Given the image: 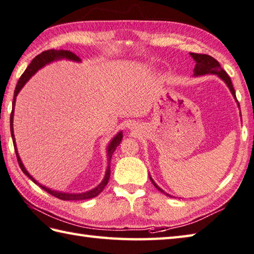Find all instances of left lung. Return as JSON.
<instances>
[{"mask_svg":"<svg viewBox=\"0 0 254 254\" xmlns=\"http://www.w3.org/2000/svg\"><path fill=\"white\" fill-rule=\"evenodd\" d=\"M190 55L195 62V66H194V69H193V76H202V75H208V74H213V75H217L218 77L221 78L224 83L227 84V86L230 89V92L232 94V96L236 99V102L238 104V107L240 108V105H239L238 100H237V96H236V92H234V88H233V85L231 82V78L230 76H229L226 71H224L221 66H220L219 62L217 60H214L213 57H211L210 55H205V54H195V53H190ZM149 178L151 180L152 185H154L156 188L160 191V192L165 193L166 195H168V197H172L169 193H166L164 190L159 187L157 186V184L154 181V179L151 178L150 175H149Z\"/></svg>","mask_w":254,"mask_h":254,"instance_id":"1","label":"left lung"}]
</instances>
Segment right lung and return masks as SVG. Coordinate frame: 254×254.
Returning a JSON list of instances; mask_svg holds the SVG:
<instances>
[{"instance_id":"right-lung-1","label":"right lung","mask_w":254,"mask_h":254,"mask_svg":"<svg viewBox=\"0 0 254 254\" xmlns=\"http://www.w3.org/2000/svg\"><path fill=\"white\" fill-rule=\"evenodd\" d=\"M60 60H68V61H73V62H80V59L75 55L74 53H71L69 51H64V50H49L41 53L38 54L36 57L33 59V61L31 62V64L27 66V68L25 69V71L22 74V76L18 79V82L16 84L15 90H14V99H13V107H12V113H11V118H9V125H11V135H12V139H13V143H14V149H15V154H16V158L18 161V165H20L22 171L25 174L28 178H30L33 183H35L36 185H38L41 187L42 189H44L46 192H49L50 194L54 195V197L59 198L61 200H86V199H90L94 198L98 195L102 191L104 190L105 187L108 184L109 177H111V159L112 156L114 154V151L116 150V148L119 146L122 139H123V132L119 131L116 136H115L113 139L111 140V142L108 143L107 146V157H108V166L106 172H105V177L102 183H100L97 187H95L94 189L86 191V192H82V193H68V192H63V191H56V190H52L47 187L41 185L40 183L33 178V177L28 174V171L25 169L24 167L23 162L20 158V155H18L17 148H16V142H15V137H14V131H13V117H14V107H15V100H16V96L17 94L20 93V90L23 88V86L26 84V82L30 79L33 75H34L38 69H41L44 67L45 65L52 63V62L55 61H60Z\"/></svg>"}]
</instances>
